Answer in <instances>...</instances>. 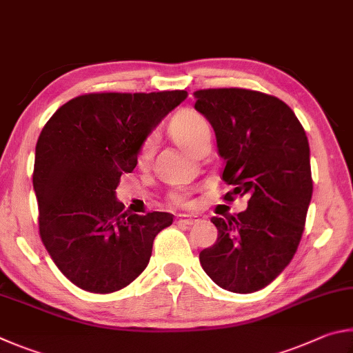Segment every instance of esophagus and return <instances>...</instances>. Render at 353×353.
<instances>
[{"instance_id":"esophagus-1","label":"esophagus","mask_w":353,"mask_h":353,"mask_svg":"<svg viewBox=\"0 0 353 353\" xmlns=\"http://www.w3.org/2000/svg\"><path fill=\"white\" fill-rule=\"evenodd\" d=\"M176 223L178 225H184V226H192V225L196 223V219L195 217H189V215H178Z\"/></svg>"}]
</instances>
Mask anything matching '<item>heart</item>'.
<instances>
[{
	"instance_id": "1",
	"label": "heart",
	"mask_w": 353,
	"mask_h": 353,
	"mask_svg": "<svg viewBox=\"0 0 353 353\" xmlns=\"http://www.w3.org/2000/svg\"><path fill=\"white\" fill-rule=\"evenodd\" d=\"M169 130L173 139L192 153H195L203 141L211 138V128H209L208 121L199 113H195V111H181V113H178L172 119ZM153 145V136H148L141 147L139 163H145L150 158ZM170 200L176 206H188L190 203L189 195L186 192H173L170 195Z\"/></svg>"
}]
</instances>
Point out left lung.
Masks as SVG:
<instances>
[{"mask_svg":"<svg viewBox=\"0 0 353 353\" xmlns=\"http://www.w3.org/2000/svg\"><path fill=\"white\" fill-rule=\"evenodd\" d=\"M195 110L211 122L225 195H248L246 211L212 217L219 237L200 252V263L219 287L232 293L262 290L279 276L298 250L313 194L310 147L285 102L243 88L194 92Z\"/></svg>","mask_w":353,"mask_h":353,"instance_id":"left-lung-1","label":"left lung"}]
</instances>
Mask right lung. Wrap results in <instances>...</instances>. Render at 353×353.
<instances>
[{"mask_svg": "<svg viewBox=\"0 0 353 353\" xmlns=\"http://www.w3.org/2000/svg\"><path fill=\"white\" fill-rule=\"evenodd\" d=\"M188 92H91L46 122L35 147L34 190L43 245L74 285L113 293L145 270L169 212L123 211L116 188L142 144Z\"/></svg>", "mask_w": 353, "mask_h": 353, "instance_id": "right-lung-1", "label": "right lung"}]
</instances>
